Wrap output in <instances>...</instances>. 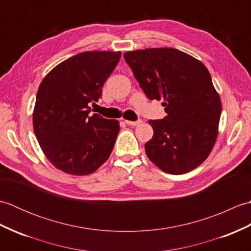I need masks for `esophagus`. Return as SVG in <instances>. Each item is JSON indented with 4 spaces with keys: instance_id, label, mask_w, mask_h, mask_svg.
<instances>
[{
    "instance_id": "esophagus-1",
    "label": "esophagus",
    "mask_w": 251,
    "mask_h": 251,
    "mask_svg": "<svg viewBox=\"0 0 251 251\" xmlns=\"http://www.w3.org/2000/svg\"><path fill=\"white\" fill-rule=\"evenodd\" d=\"M125 123L127 125H129V126H137V125H139V124H141V121H136V122H132V121H125Z\"/></svg>"
}]
</instances>
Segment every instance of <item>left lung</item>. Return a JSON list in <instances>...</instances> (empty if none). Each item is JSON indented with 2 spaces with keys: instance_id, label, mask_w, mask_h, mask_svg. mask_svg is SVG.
Here are the masks:
<instances>
[{
  "instance_id": "obj_1",
  "label": "left lung",
  "mask_w": 251,
  "mask_h": 251,
  "mask_svg": "<svg viewBox=\"0 0 251 251\" xmlns=\"http://www.w3.org/2000/svg\"><path fill=\"white\" fill-rule=\"evenodd\" d=\"M150 100H163L167 116L150 120L149 159L163 172L182 175L199 167L214 148L222 110L220 96L202 62L169 47L124 54Z\"/></svg>"
}]
</instances>
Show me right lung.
Returning <instances> with one entry per match:
<instances>
[{"label":"right lung","instance_id":"right-lung-1","mask_svg":"<svg viewBox=\"0 0 251 251\" xmlns=\"http://www.w3.org/2000/svg\"><path fill=\"white\" fill-rule=\"evenodd\" d=\"M121 51H84L62 61L40 84L33 129L47 159L71 176L95 173L113 150L120 123L89 116V102L121 59Z\"/></svg>","mask_w":251,"mask_h":251}]
</instances>
